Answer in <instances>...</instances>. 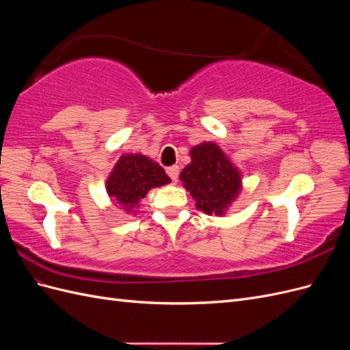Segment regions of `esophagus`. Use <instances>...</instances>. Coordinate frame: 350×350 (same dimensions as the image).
Returning <instances> with one entry per match:
<instances>
[{
    "label": "esophagus",
    "mask_w": 350,
    "mask_h": 350,
    "mask_svg": "<svg viewBox=\"0 0 350 350\" xmlns=\"http://www.w3.org/2000/svg\"><path fill=\"white\" fill-rule=\"evenodd\" d=\"M166 172H167L169 178H171L174 183H176L178 175H179V166H176V165H174V166H169V167L166 169Z\"/></svg>",
    "instance_id": "obj_1"
}]
</instances>
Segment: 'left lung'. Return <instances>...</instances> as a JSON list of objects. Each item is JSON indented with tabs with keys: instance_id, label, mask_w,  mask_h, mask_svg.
Here are the masks:
<instances>
[{
	"instance_id": "obj_1",
	"label": "left lung",
	"mask_w": 350,
	"mask_h": 350,
	"mask_svg": "<svg viewBox=\"0 0 350 350\" xmlns=\"http://www.w3.org/2000/svg\"><path fill=\"white\" fill-rule=\"evenodd\" d=\"M196 206L207 215H224L241 189V175L215 143L191 149V163L179 175Z\"/></svg>"
}]
</instances>
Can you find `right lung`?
Here are the masks:
<instances>
[{
  "label": "right lung",
  "instance_id": "obj_1",
  "mask_svg": "<svg viewBox=\"0 0 350 350\" xmlns=\"http://www.w3.org/2000/svg\"><path fill=\"white\" fill-rule=\"evenodd\" d=\"M171 183L163 167L143 154H124L107 181L113 203L126 213L154 187Z\"/></svg>",
  "mask_w": 350,
  "mask_h": 350
}]
</instances>
